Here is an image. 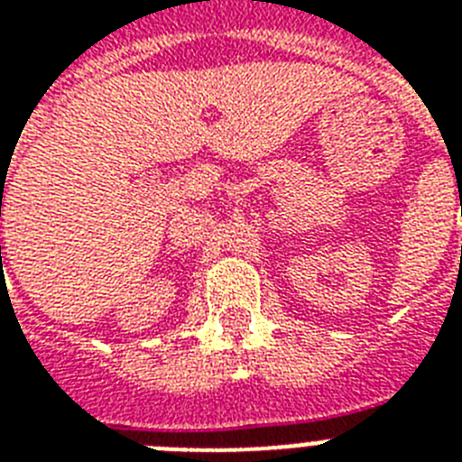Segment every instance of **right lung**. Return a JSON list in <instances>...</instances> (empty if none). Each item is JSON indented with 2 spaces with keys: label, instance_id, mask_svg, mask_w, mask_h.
<instances>
[{
  "label": "right lung",
  "instance_id": "obj_1",
  "mask_svg": "<svg viewBox=\"0 0 462 462\" xmlns=\"http://www.w3.org/2000/svg\"><path fill=\"white\" fill-rule=\"evenodd\" d=\"M0 249H2V246H0Z\"/></svg>",
  "mask_w": 462,
  "mask_h": 462
}]
</instances>
